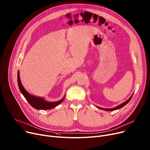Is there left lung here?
I'll return each instance as SVG.
<instances>
[{
    "mask_svg": "<svg viewBox=\"0 0 150 150\" xmlns=\"http://www.w3.org/2000/svg\"><path fill=\"white\" fill-rule=\"evenodd\" d=\"M133 94H132V96L127 100V101H125V102H124L123 103H122V104H121V105H120L119 106H117V107H115V108H111V109H106V108H100V107H98V106H96L98 109H101V110H106V111H113V110H117V109H120V108H122V107H124L125 105H126L127 104V103L130 101V100H131V98H132V96H133Z\"/></svg>",
    "mask_w": 150,
    "mask_h": 150,
    "instance_id": "obj_1",
    "label": "left lung"
}]
</instances>
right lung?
Wrapping results in <instances>:
<instances>
[{
    "label": "right lung",
    "instance_id": "1",
    "mask_svg": "<svg viewBox=\"0 0 150 150\" xmlns=\"http://www.w3.org/2000/svg\"><path fill=\"white\" fill-rule=\"evenodd\" d=\"M17 81H18V88L20 89V91L21 93V94L23 95L26 100L28 101V102L29 104L33 108L38 110H48L51 109L56 106H58L59 104L64 101L65 97L64 96L61 100L57 101L54 102H50L45 101L43 98L39 97H35L32 96L24 88L23 86L21 80L20 79V73L19 71H18L17 74Z\"/></svg>",
    "mask_w": 150,
    "mask_h": 150
}]
</instances>
